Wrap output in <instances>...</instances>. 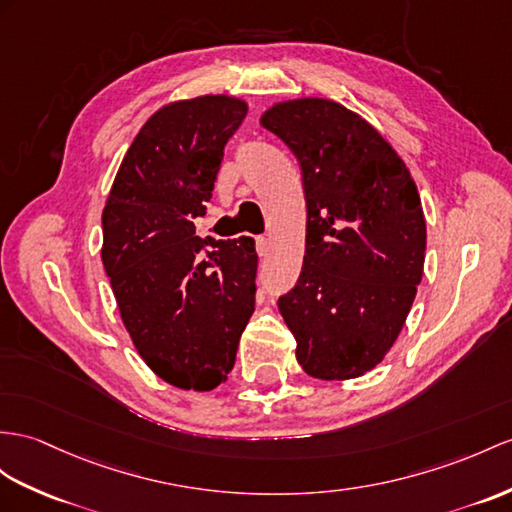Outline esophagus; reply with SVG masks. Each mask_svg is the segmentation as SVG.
<instances>
[{"label":"esophagus","instance_id":"1","mask_svg":"<svg viewBox=\"0 0 512 512\" xmlns=\"http://www.w3.org/2000/svg\"><path fill=\"white\" fill-rule=\"evenodd\" d=\"M256 252H258V256H267L269 241L265 239V236H256Z\"/></svg>","mask_w":512,"mask_h":512}]
</instances>
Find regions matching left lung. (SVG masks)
Wrapping results in <instances>:
<instances>
[{
	"mask_svg": "<svg viewBox=\"0 0 512 512\" xmlns=\"http://www.w3.org/2000/svg\"><path fill=\"white\" fill-rule=\"evenodd\" d=\"M260 123L302 169L304 265L278 299L297 363L321 380L358 378L391 350L421 282L417 186L380 132L330 99L276 104Z\"/></svg>",
	"mask_w": 512,
	"mask_h": 512,
	"instance_id": "left-lung-1",
	"label": "left lung"
}]
</instances>
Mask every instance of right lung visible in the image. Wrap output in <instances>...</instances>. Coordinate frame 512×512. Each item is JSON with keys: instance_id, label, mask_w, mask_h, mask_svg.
Returning a JSON list of instances; mask_svg holds the SVG:
<instances>
[{"instance_id": "add662e5", "label": "right lung", "mask_w": 512, "mask_h": 512, "mask_svg": "<svg viewBox=\"0 0 512 512\" xmlns=\"http://www.w3.org/2000/svg\"><path fill=\"white\" fill-rule=\"evenodd\" d=\"M247 106L226 95L169 104L136 134L102 215V260L141 358L180 389L213 391L254 313V239L195 236L223 149Z\"/></svg>"}]
</instances>
